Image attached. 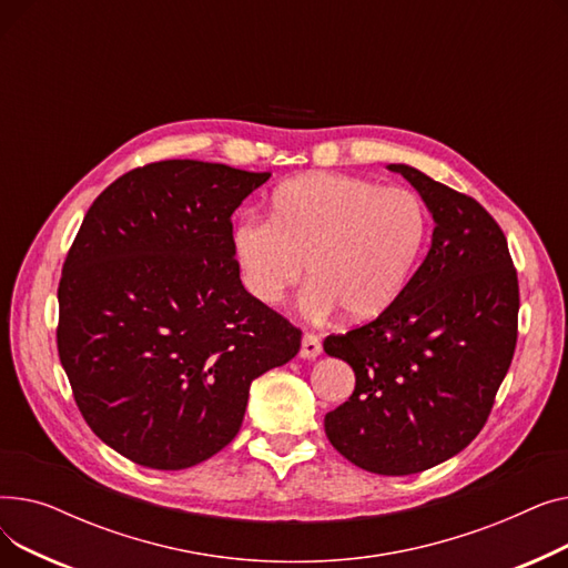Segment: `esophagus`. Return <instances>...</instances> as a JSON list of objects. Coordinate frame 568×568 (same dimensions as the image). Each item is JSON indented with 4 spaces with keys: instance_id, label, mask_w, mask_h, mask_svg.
Listing matches in <instances>:
<instances>
[{
    "instance_id": "esophagus-1",
    "label": "esophagus",
    "mask_w": 568,
    "mask_h": 568,
    "mask_svg": "<svg viewBox=\"0 0 568 568\" xmlns=\"http://www.w3.org/2000/svg\"><path fill=\"white\" fill-rule=\"evenodd\" d=\"M322 354V343L315 334H306L302 338V349H300V356L302 359H317V356Z\"/></svg>"
}]
</instances>
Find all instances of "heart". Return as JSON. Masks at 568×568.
<instances>
[{"label":"heart","mask_w":568,"mask_h":568,"mask_svg":"<svg viewBox=\"0 0 568 568\" xmlns=\"http://www.w3.org/2000/svg\"><path fill=\"white\" fill-rule=\"evenodd\" d=\"M426 239L428 216L414 193L317 172L285 182L268 204V221H239L230 244L255 302L278 306L308 264L311 315L341 308L349 322H368L400 300Z\"/></svg>","instance_id":"obj_1"}]
</instances>
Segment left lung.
I'll list each match as a JSON object with an SVG mask.
<instances>
[{
    "instance_id": "obj_1",
    "label": "left lung",
    "mask_w": 568,
    "mask_h": 568,
    "mask_svg": "<svg viewBox=\"0 0 568 568\" xmlns=\"http://www.w3.org/2000/svg\"><path fill=\"white\" fill-rule=\"evenodd\" d=\"M433 214L430 251L400 300L373 322L326 336L352 366V396L324 416L334 449L384 476L430 469L484 428L518 338V276L486 209L422 170L392 163Z\"/></svg>"
}]
</instances>
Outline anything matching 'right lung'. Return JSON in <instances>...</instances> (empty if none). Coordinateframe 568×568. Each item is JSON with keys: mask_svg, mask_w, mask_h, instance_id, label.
I'll list each match as a JSON object with an SVG mask.
<instances>
[{"mask_svg": "<svg viewBox=\"0 0 568 568\" xmlns=\"http://www.w3.org/2000/svg\"><path fill=\"white\" fill-rule=\"evenodd\" d=\"M272 172L174 159L131 170L89 206L59 281L57 349L110 449L186 469L242 428L251 382L302 332L255 302L232 255V214Z\"/></svg>", "mask_w": 568, "mask_h": 568, "instance_id": "1", "label": "right lung"}]
</instances>
